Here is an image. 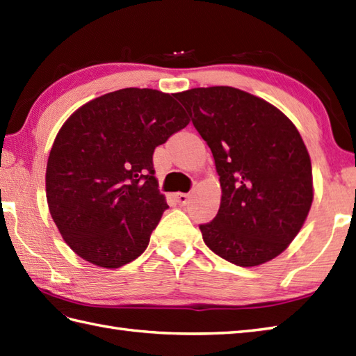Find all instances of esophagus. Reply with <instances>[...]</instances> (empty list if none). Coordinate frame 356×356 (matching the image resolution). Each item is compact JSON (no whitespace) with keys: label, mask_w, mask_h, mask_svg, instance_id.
Returning a JSON list of instances; mask_svg holds the SVG:
<instances>
[{"label":"esophagus","mask_w":356,"mask_h":356,"mask_svg":"<svg viewBox=\"0 0 356 356\" xmlns=\"http://www.w3.org/2000/svg\"><path fill=\"white\" fill-rule=\"evenodd\" d=\"M188 198H189V195L185 194V193H177V194L175 195V200H176L180 206L186 204V203H188Z\"/></svg>","instance_id":"esophagus-1"}]
</instances>
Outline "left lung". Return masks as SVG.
I'll list each match as a JSON object with an SVG mask.
<instances>
[{
    "label": "left lung",
    "instance_id": "8db88e82",
    "mask_svg": "<svg viewBox=\"0 0 356 356\" xmlns=\"http://www.w3.org/2000/svg\"><path fill=\"white\" fill-rule=\"evenodd\" d=\"M175 97L208 143L220 176V209L200 226L203 241L239 267L275 259L300 232L314 198L299 130L276 106L236 88H194Z\"/></svg>",
    "mask_w": 356,
    "mask_h": 356
}]
</instances>
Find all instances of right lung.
<instances>
[{
    "label": "right lung",
    "instance_id": "right-lung-1",
    "mask_svg": "<svg viewBox=\"0 0 356 356\" xmlns=\"http://www.w3.org/2000/svg\"><path fill=\"white\" fill-rule=\"evenodd\" d=\"M172 97L147 88L104 94L80 106L54 139L48 209L71 250L97 267L136 259L168 208L153 153L189 124Z\"/></svg>",
    "mask_w": 356,
    "mask_h": 356
}]
</instances>
